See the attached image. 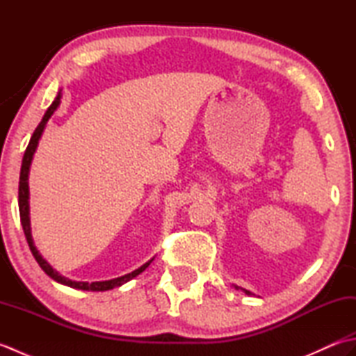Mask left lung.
Masks as SVG:
<instances>
[{
  "mask_svg": "<svg viewBox=\"0 0 356 356\" xmlns=\"http://www.w3.org/2000/svg\"><path fill=\"white\" fill-rule=\"evenodd\" d=\"M234 287H236V289H241V287H238V286H236V284H234ZM241 291H243L246 295H254L251 291H246V289H241Z\"/></svg>",
  "mask_w": 356,
  "mask_h": 356,
  "instance_id": "8db88e82",
  "label": "left lung"
}]
</instances>
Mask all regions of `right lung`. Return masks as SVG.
Listing matches in <instances>:
<instances>
[{"label": "right lung", "mask_w": 356, "mask_h": 356, "mask_svg": "<svg viewBox=\"0 0 356 356\" xmlns=\"http://www.w3.org/2000/svg\"><path fill=\"white\" fill-rule=\"evenodd\" d=\"M61 97H63V93L61 90H59L55 101L51 102L50 107L47 108V111H45V115L42 116V120L40 122V125L36 127V130L33 131L32 138H30V142L29 145L26 148V153H24V157H22V165H21V172H19V188H18V205H19V217H21V225H22V229H24V234H26V238H27V243H29V248L30 251H32L35 260L38 261V264H40L41 269L47 274L50 278L55 280V282L61 283L64 286H69V287H73V289H81V291H110L113 289V287H119L125 284L127 282H130V280H133L134 277H138L139 274H142L143 270H145L149 263L153 261L154 259L148 260L145 264H142L140 268H138L136 270L130 272V274H125L122 277H118V278H113V280H105V282H93V283H88V282H73V280L67 278L64 275L59 274V272L56 269H53L49 261L44 259V257L41 255V252L38 251L36 246H35V241H33V237H32V226H30V203H29V199H30V193H29V172H30V165H32V161H33V154L35 151L38 148V143H40V139L41 136L44 133V128H45V124L49 122V119L53 116V113L56 111V108L59 107V104H61Z\"/></svg>", "instance_id": "add662e5"}]
</instances>
